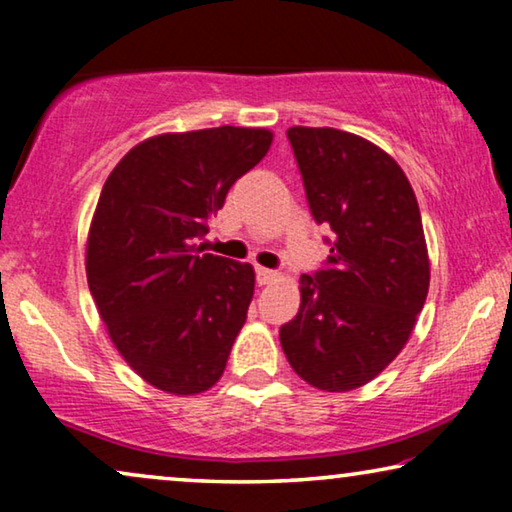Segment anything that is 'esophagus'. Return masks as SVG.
<instances>
[{"mask_svg":"<svg viewBox=\"0 0 512 512\" xmlns=\"http://www.w3.org/2000/svg\"><path fill=\"white\" fill-rule=\"evenodd\" d=\"M256 279H258V284L265 286V284H275V282H279V279H282V275H279V272H275V270L258 268V270H256Z\"/></svg>","mask_w":512,"mask_h":512,"instance_id":"1","label":"esophagus"}]
</instances>
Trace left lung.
Wrapping results in <instances>:
<instances>
[{
  "mask_svg": "<svg viewBox=\"0 0 512 512\" xmlns=\"http://www.w3.org/2000/svg\"><path fill=\"white\" fill-rule=\"evenodd\" d=\"M286 135L314 221L333 242L328 268L300 277L298 314L279 342L307 384L352 391L401 354L426 303L422 214L401 165L368 139L305 125Z\"/></svg>",
  "mask_w": 512,
  "mask_h": 512,
  "instance_id": "1",
  "label": "left lung"
}]
</instances>
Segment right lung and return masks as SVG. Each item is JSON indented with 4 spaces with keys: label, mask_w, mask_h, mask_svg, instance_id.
<instances>
[{
    "label": "right lung",
    "mask_w": 512,
    "mask_h": 512,
    "mask_svg": "<svg viewBox=\"0 0 512 512\" xmlns=\"http://www.w3.org/2000/svg\"><path fill=\"white\" fill-rule=\"evenodd\" d=\"M270 144L265 128L163 132L104 181L86 242L90 293L123 361L165 394L212 389L247 321L254 268L195 242Z\"/></svg>",
    "instance_id": "add662e5"
}]
</instances>
